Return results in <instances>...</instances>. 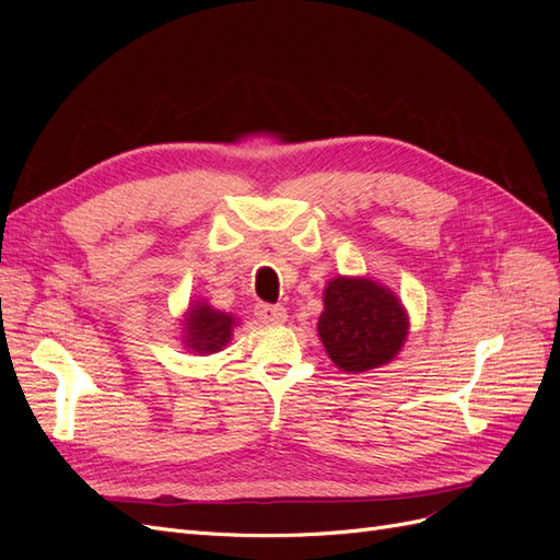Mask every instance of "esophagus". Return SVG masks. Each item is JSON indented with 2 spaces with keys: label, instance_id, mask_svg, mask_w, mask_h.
Segmentation results:
<instances>
[{
  "label": "esophagus",
  "instance_id": "esophagus-1",
  "mask_svg": "<svg viewBox=\"0 0 560 560\" xmlns=\"http://www.w3.org/2000/svg\"><path fill=\"white\" fill-rule=\"evenodd\" d=\"M257 317L264 325H282V322H287V308L266 306V303H261V306H257Z\"/></svg>",
  "mask_w": 560,
  "mask_h": 560
}]
</instances>
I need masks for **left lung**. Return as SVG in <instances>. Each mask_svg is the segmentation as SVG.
<instances>
[{
    "mask_svg": "<svg viewBox=\"0 0 560 560\" xmlns=\"http://www.w3.org/2000/svg\"><path fill=\"white\" fill-rule=\"evenodd\" d=\"M317 336L329 360L346 374H364L393 362L409 336V313L399 296L366 276H336L322 294Z\"/></svg>",
    "mask_w": 560,
    "mask_h": 560,
    "instance_id": "8db88e82",
    "label": "left lung"
}]
</instances>
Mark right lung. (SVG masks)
I'll list each match as a JSON object with an SVG mask.
<instances>
[{
    "instance_id": "1",
    "label": "right lung",
    "mask_w": 560,
    "mask_h": 560,
    "mask_svg": "<svg viewBox=\"0 0 560 560\" xmlns=\"http://www.w3.org/2000/svg\"><path fill=\"white\" fill-rule=\"evenodd\" d=\"M182 317V346L194 354H202V358L224 350L231 341L233 329L241 325L238 317L212 308L208 301H191Z\"/></svg>"
}]
</instances>
